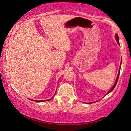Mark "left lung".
Masks as SVG:
<instances>
[{"label": "left lung", "instance_id": "1", "mask_svg": "<svg viewBox=\"0 0 131 131\" xmlns=\"http://www.w3.org/2000/svg\"><path fill=\"white\" fill-rule=\"evenodd\" d=\"M115 38H116V39H117V43H118V44L119 45V38H118V35H117V34H116V35H115ZM121 66H120V68H119V72H118V76H117V79H116V80H115V84H114V86H113V88H112L110 89V90L108 91V92L107 93V94H108V93H110L111 92H112V91H113V90H114V89L115 88V86H116V84H117V82H118V78H119V76L120 69H121Z\"/></svg>", "mask_w": 131, "mask_h": 131}]
</instances>
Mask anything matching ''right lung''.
Instances as JSON below:
<instances>
[{"label": "right lung", "mask_w": 131, "mask_h": 131, "mask_svg": "<svg viewBox=\"0 0 131 131\" xmlns=\"http://www.w3.org/2000/svg\"><path fill=\"white\" fill-rule=\"evenodd\" d=\"M55 94H54V95H55ZM54 95H53V96H54ZM53 96L52 97L51 99H48V100H31H31H33V101H37V102H42V101H49V100H51L53 98Z\"/></svg>", "instance_id": "right-lung-1"}]
</instances>
